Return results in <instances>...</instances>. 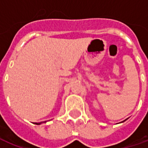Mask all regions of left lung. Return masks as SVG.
Masks as SVG:
<instances>
[{"instance_id":"1","label":"left lung","mask_w":148,"mask_h":148,"mask_svg":"<svg viewBox=\"0 0 148 148\" xmlns=\"http://www.w3.org/2000/svg\"><path fill=\"white\" fill-rule=\"evenodd\" d=\"M126 120H127V119H125V120H124V121H126ZM124 121H123V122H124Z\"/></svg>"}]
</instances>
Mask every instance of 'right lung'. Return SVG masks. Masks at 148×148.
Here are the masks:
<instances>
[{"label": "right lung", "mask_w": 148, "mask_h": 148, "mask_svg": "<svg viewBox=\"0 0 148 148\" xmlns=\"http://www.w3.org/2000/svg\"><path fill=\"white\" fill-rule=\"evenodd\" d=\"M42 123H47V122L45 121V122H40V123H34V124H36V125H40V124H41Z\"/></svg>", "instance_id": "right-lung-1"}]
</instances>
